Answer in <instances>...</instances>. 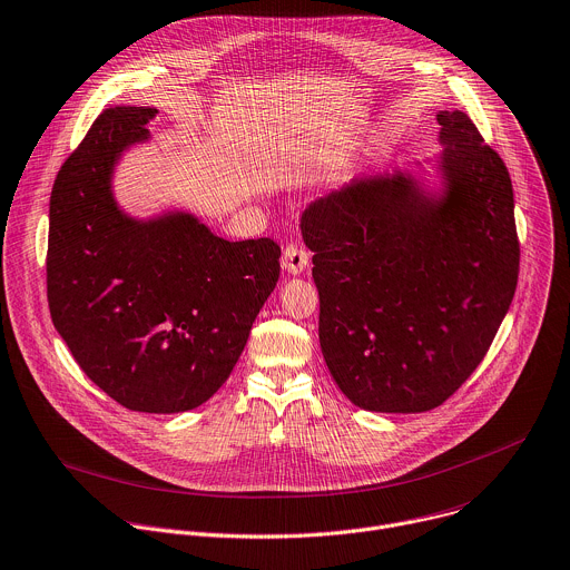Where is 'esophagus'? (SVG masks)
<instances>
[{
  "label": "esophagus",
  "mask_w": 570,
  "mask_h": 570,
  "mask_svg": "<svg viewBox=\"0 0 570 570\" xmlns=\"http://www.w3.org/2000/svg\"><path fill=\"white\" fill-rule=\"evenodd\" d=\"M282 266L291 273V275H299L306 266H308V250L299 244H288L284 248V257H282Z\"/></svg>",
  "instance_id": "obj_1"
}]
</instances>
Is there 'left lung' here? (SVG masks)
<instances>
[{
  "label": "left lung",
  "mask_w": 570,
  "mask_h": 570,
  "mask_svg": "<svg viewBox=\"0 0 570 570\" xmlns=\"http://www.w3.org/2000/svg\"><path fill=\"white\" fill-rule=\"evenodd\" d=\"M445 193L366 176L302 215L320 293V346L340 392L368 412L443 405L485 357L514 297L512 180L463 111H441Z\"/></svg>",
  "instance_id": "8db88e82"
}]
</instances>
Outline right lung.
<instances>
[{
    "label": "right lung",
    "mask_w": 570,
    "mask_h": 570,
    "mask_svg": "<svg viewBox=\"0 0 570 570\" xmlns=\"http://www.w3.org/2000/svg\"><path fill=\"white\" fill-rule=\"evenodd\" d=\"M154 107H109L62 163L49 210L47 297L80 368L131 412L204 405L235 368L279 279V246L226 242L193 215H122L111 171Z\"/></svg>",
    "instance_id": "right-lung-1"
}]
</instances>
